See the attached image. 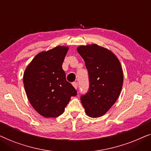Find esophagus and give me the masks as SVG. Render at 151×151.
I'll list each match as a JSON object with an SVG mask.
<instances>
[{"label": "esophagus", "instance_id": "1", "mask_svg": "<svg viewBox=\"0 0 151 151\" xmlns=\"http://www.w3.org/2000/svg\"><path fill=\"white\" fill-rule=\"evenodd\" d=\"M73 86H74V88H75V89L78 88V83L76 82H73Z\"/></svg>", "mask_w": 151, "mask_h": 151}]
</instances>
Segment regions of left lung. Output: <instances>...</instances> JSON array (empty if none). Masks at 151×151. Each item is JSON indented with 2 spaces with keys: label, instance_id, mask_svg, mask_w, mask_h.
<instances>
[{
  "label": "left lung",
  "instance_id": "obj_1",
  "mask_svg": "<svg viewBox=\"0 0 151 151\" xmlns=\"http://www.w3.org/2000/svg\"><path fill=\"white\" fill-rule=\"evenodd\" d=\"M77 51L86 63L90 83L88 92L81 96V101L88 116L101 117L120 95L123 84L122 67L113 52L96 44L81 46Z\"/></svg>",
  "mask_w": 151,
  "mask_h": 151
}]
</instances>
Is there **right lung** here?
Instances as JSON below:
<instances>
[{"label": "right lung", "mask_w": 151, "mask_h": 151, "mask_svg": "<svg viewBox=\"0 0 151 151\" xmlns=\"http://www.w3.org/2000/svg\"><path fill=\"white\" fill-rule=\"evenodd\" d=\"M68 47L57 46L34 57L25 70L23 82L33 107L45 118L61 115L77 92L68 82L62 63Z\"/></svg>", "instance_id": "add662e5"}]
</instances>
